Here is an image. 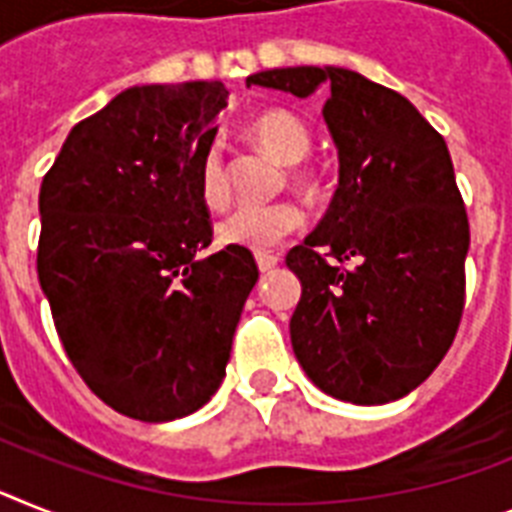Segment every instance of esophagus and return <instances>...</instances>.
I'll return each instance as SVG.
<instances>
[{"label":"esophagus","instance_id":"1","mask_svg":"<svg viewBox=\"0 0 512 512\" xmlns=\"http://www.w3.org/2000/svg\"><path fill=\"white\" fill-rule=\"evenodd\" d=\"M256 264H259L261 272H272L274 266L280 264V256H274V253H259V256H256Z\"/></svg>","mask_w":512,"mask_h":512}]
</instances>
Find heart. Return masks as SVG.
Instances as JSON below:
<instances>
[{
    "label": "heart",
    "instance_id": "b5f03b06",
    "mask_svg": "<svg viewBox=\"0 0 512 512\" xmlns=\"http://www.w3.org/2000/svg\"><path fill=\"white\" fill-rule=\"evenodd\" d=\"M248 133L261 149L269 151L274 159L285 164H298L311 151V133L306 122L295 117L287 109H264L251 120ZM306 177V172H298ZM198 196L209 209H225L230 204V177H227L225 154L219 143L206 146L198 159L196 170ZM303 227V211L293 201H277L264 206H240L227 214L217 225L219 243L246 251H266L277 246L287 235H293Z\"/></svg>",
    "mask_w": 512,
    "mask_h": 512
}]
</instances>
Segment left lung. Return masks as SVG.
<instances>
[{"label":"left lung","mask_w":512,"mask_h":512,"mask_svg":"<svg viewBox=\"0 0 512 512\" xmlns=\"http://www.w3.org/2000/svg\"><path fill=\"white\" fill-rule=\"evenodd\" d=\"M246 86L329 91L340 185L285 259L303 287L295 358L345 403L403 398L445 358L466 301L471 232L445 138L398 91L345 67H277Z\"/></svg>","instance_id":"obj_1"}]
</instances>
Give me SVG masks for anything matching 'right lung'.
<instances>
[{
    "mask_svg": "<svg viewBox=\"0 0 512 512\" xmlns=\"http://www.w3.org/2000/svg\"><path fill=\"white\" fill-rule=\"evenodd\" d=\"M219 80L133 86L80 120L38 193V282L83 382L138 421L198 411L225 379L259 266L211 243L198 159Z\"/></svg>",
    "mask_w": 512,
    "mask_h": 512,
    "instance_id": "1",
    "label": "right lung"
}]
</instances>
